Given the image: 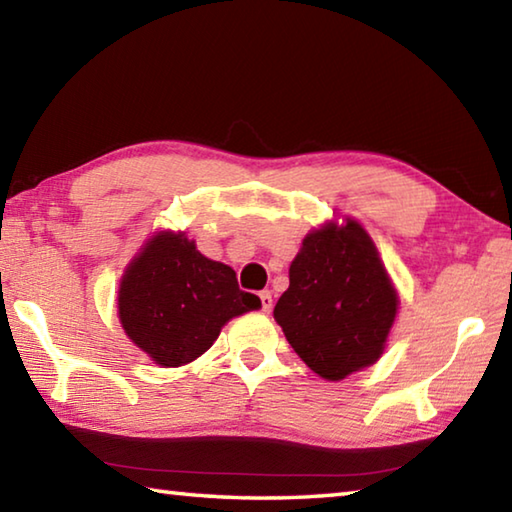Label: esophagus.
Listing matches in <instances>:
<instances>
[{
  "mask_svg": "<svg viewBox=\"0 0 512 512\" xmlns=\"http://www.w3.org/2000/svg\"><path fill=\"white\" fill-rule=\"evenodd\" d=\"M259 298H262V309L268 314V311L273 309V296H271V291H262V293H259Z\"/></svg>",
  "mask_w": 512,
  "mask_h": 512,
  "instance_id": "34e87169",
  "label": "esophagus"
}]
</instances>
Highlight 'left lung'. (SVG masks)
Masks as SVG:
<instances>
[{
	"instance_id": "obj_1",
	"label": "left lung",
	"mask_w": 512,
	"mask_h": 512,
	"mask_svg": "<svg viewBox=\"0 0 512 512\" xmlns=\"http://www.w3.org/2000/svg\"><path fill=\"white\" fill-rule=\"evenodd\" d=\"M397 302L370 235L345 219L302 239L273 316L316 375L339 381L381 357Z\"/></svg>"
}]
</instances>
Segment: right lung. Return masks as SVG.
<instances>
[{
    "label": "right lung",
    "instance_id": "add662e5",
    "mask_svg": "<svg viewBox=\"0 0 512 512\" xmlns=\"http://www.w3.org/2000/svg\"><path fill=\"white\" fill-rule=\"evenodd\" d=\"M119 320L137 348L164 368L201 357L230 318L262 307L230 266L207 259L185 232H158L119 282Z\"/></svg>",
    "mask_w": 512,
    "mask_h": 512
}]
</instances>
